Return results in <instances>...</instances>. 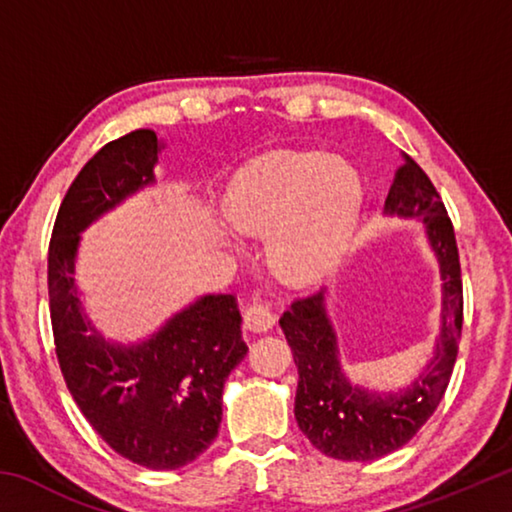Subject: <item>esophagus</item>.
<instances>
[{"mask_svg":"<svg viewBox=\"0 0 512 512\" xmlns=\"http://www.w3.org/2000/svg\"><path fill=\"white\" fill-rule=\"evenodd\" d=\"M246 325L255 332H266L275 325V314L268 302L264 300H253L246 309Z\"/></svg>","mask_w":512,"mask_h":512,"instance_id":"34e87169","label":"esophagus"}]
</instances>
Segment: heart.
Instances as JSON below:
<instances>
[{
	"label": "heart",
	"mask_w": 512,
	"mask_h": 512,
	"mask_svg": "<svg viewBox=\"0 0 512 512\" xmlns=\"http://www.w3.org/2000/svg\"><path fill=\"white\" fill-rule=\"evenodd\" d=\"M361 198L352 164L325 151H280L239 173L225 214L244 235H271L268 257L284 280L311 282L348 244Z\"/></svg>",
	"instance_id": "1"
}]
</instances>
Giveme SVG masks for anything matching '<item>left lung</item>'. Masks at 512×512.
Listing matches in <instances>:
<instances>
[{
    "instance_id": "8db88e82",
    "label": "left lung",
    "mask_w": 512,
    "mask_h": 512,
    "mask_svg": "<svg viewBox=\"0 0 512 512\" xmlns=\"http://www.w3.org/2000/svg\"><path fill=\"white\" fill-rule=\"evenodd\" d=\"M402 160L388 189L386 210L422 216L445 280L443 334L427 370L404 391H366L343 377L323 293L296 298L280 318L298 366V427L311 445L339 461H375L409 443L443 400L461 341L463 280L454 225L420 164L406 153Z\"/></svg>"
}]
</instances>
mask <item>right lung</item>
Wrapping results in <instances>:
<instances>
[{"label":"right lung","instance_id":"1","mask_svg":"<svg viewBox=\"0 0 512 512\" xmlns=\"http://www.w3.org/2000/svg\"><path fill=\"white\" fill-rule=\"evenodd\" d=\"M153 131L112 140L85 162L58 207L49 241V314L60 372L92 429L119 456L151 470H176L219 433L221 393L244 359L232 293L205 296L137 348H115L85 323L74 287L79 232L153 180Z\"/></svg>","mask_w":512,"mask_h":512}]
</instances>
